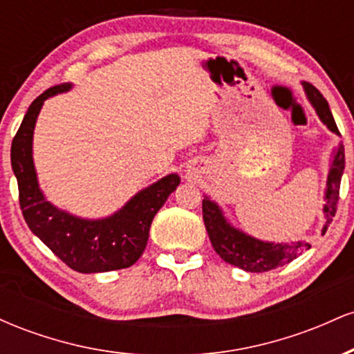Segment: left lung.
<instances>
[{
	"label": "left lung",
	"instance_id": "8db88e82",
	"mask_svg": "<svg viewBox=\"0 0 354 354\" xmlns=\"http://www.w3.org/2000/svg\"><path fill=\"white\" fill-rule=\"evenodd\" d=\"M304 93L308 100L315 108L316 115L319 120L328 126V129L336 135H339L338 126L335 123L328 101L323 95L310 83H303ZM344 171V146L338 145V148L333 151V160L328 171L326 189H324V226L321 233H326L328 226L333 221L336 213L339 198V185L341 176ZM203 219H205L206 231L211 245L214 251L225 259L230 265L241 268V270L250 271V273H263V271L274 270L278 266L288 265L290 261L298 256L301 251L310 250L311 245L308 241H293V243H273L263 241L254 236L245 233V231L234 228L226 219L223 209L219 208L218 203L205 196L203 200Z\"/></svg>",
	"mask_w": 354,
	"mask_h": 354
}]
</instances>
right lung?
Here are the masks:
<instances>
[{
  "instance_id": "right-lung-1",
  "label": "right lung",
  "mask_w": 354,
  "mask_h": 354,
  "mask_svg": "<svg viewBox=\"0 0 354 354\" xmlns=\"http://www.w3.org/2000/svg\"><path fill=\"white\" fill-rule=\"evenodd\" d=\"M71 88V83H63L39 95L28 108L13 138L11 166L18 181L19 206L30 230L71 270L78 273L123 270L135 265L143 254L154 214L180 185V176L171 173L161 178L138 191L111 216L100 219L75 216L48 201L35 169V124L44 101Z\"/></svg>"
}]
</instances>
